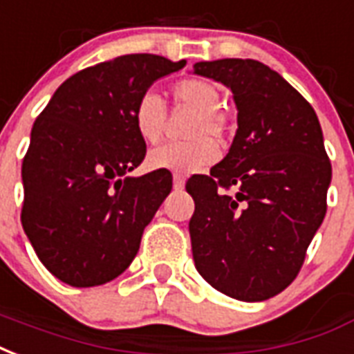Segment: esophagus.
I'll return each instance as SVG.
<instances>
[{
  "mask_svg": "<svg viewBox=\"0 0 354 354\" xmlns=\"http://www.w3.org/2000/svg\"><path fill=\"white\" fill-rule=\"evenodd\" d=\"M172 185H174V189H184L185 178L182 176V174H174V178H172Z\"/></svg>",
  "mask_w": 354,
  "mask_h": 354,
  "instance_id": "34e87169",
  "label": "esophagus"
}]
</instances>
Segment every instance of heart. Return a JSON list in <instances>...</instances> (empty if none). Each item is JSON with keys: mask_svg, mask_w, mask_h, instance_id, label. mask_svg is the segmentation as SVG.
<instances>
[{"mask_svg": "<svg viewBox=\"0 0 354 354\" xmlns=\"http://www.w3.org/2000/svg\"><path fill=\"white\" fill-rule=\"evenodd\" d=\"M172 99L178 106L195 111L187 137L189 142L165 144L148 153V167L169 170L176 174H191L210 167L217 159V146L211 140L223 142L230 135V120L219 106L221 95L217 86L204 78H184L172 84ZM133 125L144 142L161 140L167 124V106L153 91H144L133 106Z\"/></svg>", "mask_w": 354, "mask_h": 354, "instance_id": "obj_1", "label": "heart"}]
</instances>
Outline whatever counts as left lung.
I'll return each instance as SVG.
<instances>
[{
  "label": "left lung",
  "mask_w": 354,
  "mask_h": 354,
  "mask_svg": "<svg viewBox=\"0 0 354 354\" xmlns=\"http://www.w3.org/2000/svg\"><path fill=\"white\" fill-rule=\"evenodd\" d=\"M193 73L225 84L238 109L229 153L185 184L195 201L193 261L227 297L268 300L298 276L326 214L332 165L323 131L311 104L261 62H198Z\"/></svg>",
  "instance_id": "left-lung-1"
}]
</instances>
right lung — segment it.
<instances>
[{
    "instance_id": "add662e5",
    "label": "right lung",
    "mask_w": 354,
    "mask_h": 354,
    "mask_svg": "<svg viewBox=\"0 0 354 354\" xmlns=\"http://www.w3.org/2000/svg\"><path fill=\"white\" fill-rule=\"evenodd\" d=\"M185 62L127 54L78 71L52 95L22 161V227L39 261L71 287L112 281L172 189L169 170L127 176L146 156L133 106Z\"/></svg>"
}]
</instances>
